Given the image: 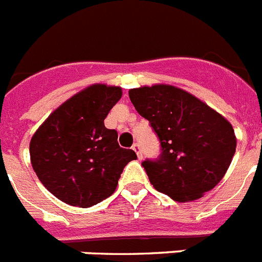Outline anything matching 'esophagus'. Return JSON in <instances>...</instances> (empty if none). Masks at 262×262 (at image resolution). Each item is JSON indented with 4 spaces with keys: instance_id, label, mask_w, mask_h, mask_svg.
Returning a JSON list of instances; mask_svg holds the SVG:
<instances>
[{
    "instance_id": "esophagus-1",
    "label": "esophagus",
    "mask_w": 262,
    "mask_h": 262,
    "mask_svg": "<svg viewBox=\"0 0 262 262\" xmlns=\"http://www.w3.org/2000/svg\"><path fill=\"white\" fill-rule=\"evenodd\" d=\"M133 149L135 151L136 156H138L139 160H142L143 159V154H142V148H140V145L139 144H134L133 145Z\"/></svg>"
}]
</instances>
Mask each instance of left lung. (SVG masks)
Listing matches in <instances>:
<instances>
[{"mask_svg":"<svg viewBox=\"0 0 262 262\" xmlns=\"http://www.w3.org/2000/svg\"><path fill=\"white\" fill-rule=\"evenodd\" d=\"M128 96L160 140L159 159L142 163L157 191L187 202L221 182L236 151L235 131L226 118L172 85L136 88Z\"/></svg>","mask_w":262,"mask_h":262,"instance_id":"1","label":"left lung"}]
</instances>
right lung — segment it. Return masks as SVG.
Instances as JSON below:
<instances>
[{"instance_id": "obj_1", "label": "right lung", "mask_w": 262, "mask_h": 262, "mask_svg": "<svg viewBox=\"0 0 262 262\" xmlns=\"http://www.w3.org/2000/svg\"><path fill=\"white\" fill-rule=\"evenodd\" d=\"M120 97L119 86L92 85L59 106L32 136V168L62 202L78 207L102 202L115 191L124 166L136 159L103 123Z\"/></svg>"}]
</instances>
